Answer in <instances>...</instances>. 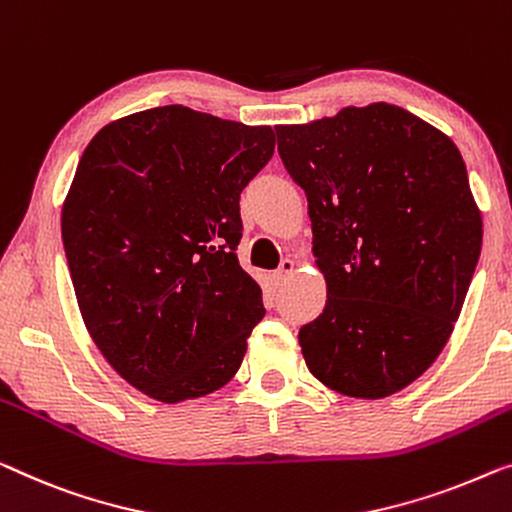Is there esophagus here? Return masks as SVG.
Returning <instances> with one entry per match:
<instances>
[{
    "label": "esophagus",
    "mask_w": 512,
    "mask_h": 512,
    "mask_svg": "<svg viewBox=\"0 0 512 512\" xmlns=\"http://www.w3.org/2000/svg\"><path fill=\"white\" fill-rule=\"evenodd\" d=\"M294 271H296V264L292 262V259H282V262H280V269L276 271V278L282 282V280H287L289 276H292Z\"/></svg>",
    "instance_id": "34e87169"
}]
</instances>
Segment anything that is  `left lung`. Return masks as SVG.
Here are the masks:
<instances>
[{
	"label": "left lung",
	"mask_w": 512,
	"mask_h": 512,
	"mask_svg": "<svg viewBox=\"0 0 512 512\" xmlns=\"http://www.w3.org/2000/svg\"><path fill=\"white\" fill-rule=\"evenodd\" d=\"M308 197L326 305L299 331L305 365L349 398L402 391L437 361L474 276L483 218L455 142L391 103L276 126Z\"/></svg>",
	"instance_id": "left-lung-1"
}]
</instances>
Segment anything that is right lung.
<instances>
[{"label":"right lung","instance_id":"right-lung-1","mask_svg":"<svg viewBox=\"0 0 512 512\" xmlns=\"http://www.w3.org/2000/svg\"><path fill=\"white\" fill-rule=\"evenodd\" d=\"M273 149L271 126L165 105L103 126L80 158L61 207L75 299L149 398H204L241 368L264 305L236 257L239 197Z\"/></svg>","mask_w":512,"mask_h":512}]
</instances>
